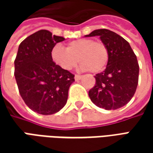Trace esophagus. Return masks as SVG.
Wrapping results in <instances>:
<instances>
[{"label": "esophagus", "instance_id": "1", "mask_svg": "<svg viewBox=\"0 0 153 153\" xmlns=\"http://www.w3.org/2000/svg\"><path fill=\"white\" fill-rule=\"evenodd\" d=\"M81 78H82V76H81V75H78V74H75V76H74V79L76 80V81H78V80L81 79Z\"/></svg>", "mask_w": 153, "mask_h": 153}]
</instances>
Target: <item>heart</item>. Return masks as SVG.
I'll return each instance as SVG.
<instances>
[{
	"instance_id": "obj_1",
	"label": "heart",
	"mask_w": 153,
	"mask_h": 153,
	"mask_svg": "<svg viewBox=\"0 0 153 153\" xmlns=\"http://www.w3.org/2000/svg\"><path fill=\"white\" fill-rule=\"evenodd\" d=\"M51 59L58 66L65 70H70L78 63L80 70L99 73L106 68L109 60V51L102 42H94L90 38H79L66 45L55 46L51 52Z\"/></svg>"
}]
</instances>
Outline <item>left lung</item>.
Returning <instances> with one entry per match:
<instances>
[{"label": "left lung", "mask_w": 153, "mask_h": 153, "mask_svg": "<svg viewBox=\"0 0 153 153\" xmlns=\"http://www.w3.org/2000/svg\"><path fill=\"white\" fill-rule=\"evenodd\" d=\"M99 36L109 51L106 70L96 74V84L88 92L96 106L105 110H116L126 105L138 86L137 57L127 41L108 29H97L85 37Z\"/></svg>", "instance_id": "obj_1"}]
</instances>
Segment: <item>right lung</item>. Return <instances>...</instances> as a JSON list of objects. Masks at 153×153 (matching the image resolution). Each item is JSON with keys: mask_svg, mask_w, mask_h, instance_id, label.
I'll use <instances>...</instances> for the list:
<instances>
[{"mask_svg": "<svg viewBox=\"0 0 153 153\" xmlns=\"http://www.w3.org/2000/svg\"><path fill=\"white\" fill-rule=\"evenodd\" d=\"M65 38L39 30L19 44L15 60V76L25 104L41 115H52L66 104L74 75L58 66L51 52Z\"/></svg>", "mask_w": 153, "mask_h": 153, "instance_id": "obj_1", "label": "right lung"}]
</instances>
